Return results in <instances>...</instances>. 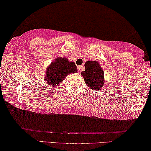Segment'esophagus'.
<instances>
[{"instance_id": "esophagus-1", "label": "esophagus", "mask_w": 151, "mask_h": 151, "mask_svg": "<svg viewBox=\"0 0 151 151\" xmlns=\"http://www.w3.org/2000/svg\"><path fill=\"white\" fill-rule=\"evenodd\" d=\"M83 69V66H82V65L78 66V72H79V73H81V71H82Z\"/></svg>"}]
</instances>
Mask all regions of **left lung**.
<instances>
[{"mask_svg":"<svg viewBox=\"0 0 151 151\" xmlns=\"http://www.w3.org/2000/svg\"><path fill=\"white\" fill-rule=\"evenodd\" d=\"M85 71L81 72L85 83L90 89L100 91L104 83V72L98 61H88L85 63Z\"/></svg>","mask_w":151,"mask_h":151,"instance_id":"obj_1","label":"left lung"}]
</instances>
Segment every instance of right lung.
I'll use <instances>...</instances> for the list:
<instances>
[{
	"mask_svg": "<svg viewBox=\"0 0 151 151\" xmlns=\"http://www.w3.org/2000/svg\"><path fill=\"white\" fill-rule=\"evenodd\" d=\"M77 71L78 68L73 61H68L65 58H57L46 69L44 80L47 87L58 88L67 76Z\"/></svg>",
	"mask_w": 151,
	"mask_h": 151,
	"instance_id": "right-lung-1",
	"label": "right lung"
}]
</instances>
